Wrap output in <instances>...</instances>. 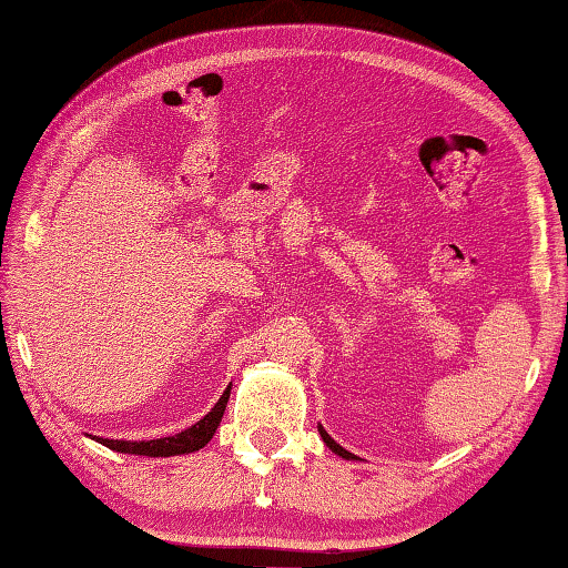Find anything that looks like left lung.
Segmentation results:
<instances>
[{
	"label": "left lung",
	"mask_w": 568,
	"mask_h": 568,
	"mask_svg": "<svg viewBox=\"0 0 568 568\" xmlns=\"http://www.w3.org/2000/svg\"><path fill=\"white\" fill-rule=\"evenodd\" d=\"M318 435H321V439H323V443H326V447L331 449V453H336L338 457H344V460H358V457H356V455H351V453H348V449H344V447H341V445L336 443V439H333V437L328 435V432H326V429H323L321 425H318Z\"/></svg>",
	"instance_id": "obj_1"
}]
</instances>
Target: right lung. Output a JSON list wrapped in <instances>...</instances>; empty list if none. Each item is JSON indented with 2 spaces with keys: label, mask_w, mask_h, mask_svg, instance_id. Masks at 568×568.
Wrapping results in <instances>:
<instances>
[{
  "label": "right lung",
  "mask_w": 568,
  "mask_h": 568,
  "mask_svg": "<svg viewBox=\"0 0 568 568\" xmlns=\"http://www.w3.org/2000/svg\"><path fill=\"white\" fill-rule=\"evenodd\" d=\"M230 389H232V384L224 389L220 402L214 404V407L206 412L200 422H194L192 427L179 432V435L159 437V439H139V443H133V439H108V437H90V439H95V443L105 445L108 449H115V453H125V455L174 457V455L196 453V449H202L214 437V432H217L224 407H227Z\"/></svg>",
  "instance_id": "right-lung-1"
}]
</instances>
